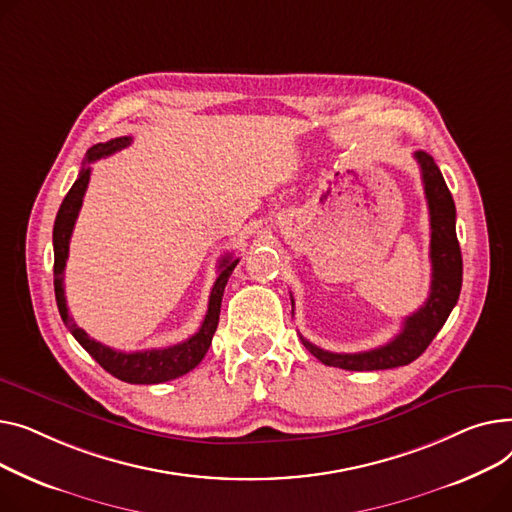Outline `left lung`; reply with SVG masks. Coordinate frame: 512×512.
Segmentation results:
<instances>
[{"mask_svg": "<svg viewBox=\"0 0 512 512\" xmlns=\"http://www.w3.org/2000/svg\"><path fill=\"white\" fill-rule=\"evenodd\" d=\"M422 169L424 192L430 208V262H432V285L424 306L403 320L401 333L382 347L362 353H333L324 351L304 339V347L324 366L343 368L351 372L388 370L411 364L422 355L438 330L444 326L448 314L453 312L463 283V258L457 239V210L444 177L434 159L417 150L413 155ZM293 306V299H291Z\"/></svg>", "mask_w": 512, "mask_h": 512, "instance_id": "obj_1", "label": "left lung"}]
</instances>
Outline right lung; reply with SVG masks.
Segmentation results:
<instances>
[{
  "label": "right lung",
  "mask_w": 512,
  "mask_h": 512,
  "mask_svg": "<svg viewBox=\"0 0 512 512\" xmlns=\"http://www.w3.org/2000/svg\"><path fill=\"white\" fill-rule=\"evenodd\" d=\"M132 144V136H122V138H113L109 142L95 144L93 148H88L86 159L82 163V169L78 173V179L70 192L66 194L62 206L57 210L55 225H53V287H55V302L57 310L62 314L64 324L68 326L74 339L95 357V362L107 370L111 376L130 382V384H159L167 382L173 378H179L194 370L202 357L206 355L210 341H213V335L219 324V314H221V299L225 285L233 273V268L237 266L239 258L225 256L219 264V277L213 285V291H210L208 297V310L202 320V326L198 328V333L192 335L190 339L165 347V349H146V351H134V353H124L111 349L95 339H90L84 330L70 318L68 306H66V293H64V270H66V260H68V250H70V237L74 231V223L78 219L80 206L84 192L90 182V163H95L103 157H109L117 150H122Z\"/></svg>",
  "instance_id": "obj_1"
}]
</instances>
